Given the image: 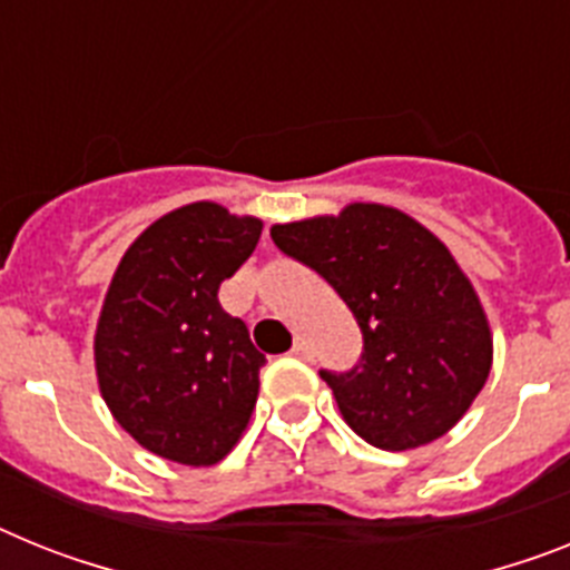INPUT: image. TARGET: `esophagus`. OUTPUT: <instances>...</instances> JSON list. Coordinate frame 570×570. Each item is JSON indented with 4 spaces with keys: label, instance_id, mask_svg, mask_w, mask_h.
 <instances>
[{
    "label": "esophagus",
    "instance_id": "1",
    "mask_svg": "<svg viewBox=\"0 0 570 570\" xmlns=\"http://www.w3.org/2000/svg\"><path fill=\"white\" fill-rule=\"evenodd\" d=\"M293 353L295 358H301V362H313V351H309V344L307 342H295L293 344Z\"/></svg>",
    "mask_w": 570,
    "mask_h": 570
}]
</instances>
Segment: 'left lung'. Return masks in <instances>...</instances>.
Segmentation results:
<instances>
[{
  "label": "left lung",
  "mask_w": 570,
  "mask_h": 570,
  "mask_svg": "<svg viewBox=\"0 0 570 570\" xmlns=\"http://www.w3.org/2000/svg\"><path fill=\"white\" fill-rule=\"evenodd\" d=\"M272 240L318 272L362 330L365 347L351 371H318L353 432L389 452L443 438L492 365L484 307L449 248L417 219L376 203L272 226Z\"/></svg>",
  "instance_id": "obj_1"
}]
</instances>
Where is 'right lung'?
<instances>
[{"mask_svg": "<svg viewBox=\"0 0 570 570\" xmlns=\"http://www.w3.org/2000/svg\"><path fill=\"white\" fill-rule=\"evenodd\" d=\"M261 228L217 203H190L138 234L115 269L95 371L112 417L153 455L212 466L248 425L266 356L217 293Z\"/></svg>", "mask_w": 570, "mask_h": 570, "instance_id": "right-lung-1", "label": "right lung"}]
</instances>
